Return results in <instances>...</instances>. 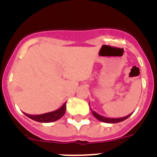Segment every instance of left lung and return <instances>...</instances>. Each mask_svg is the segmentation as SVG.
<instances>
[{
	"mask_svg": "<svg viewBox=\"0 0 157 157\" xmlns=\"http://www.w3.org/2000/svg\"><path fill=\"white\" fill-rule=\"evenodd\" d=\"M91 111L92 113V114L94 115V117H95L96 119H98V121H101V122H104V123H108V124H115V123H119L121 122V121H124V120L128 119V117L131 115L129 114V115L126 116V117H121V118H108V117H103V116L99 115L98 113L92 110L91 109Z\"/></svg>",
	"mask_w": 157,
	"mask_h": 157,
	"instance_id": "8db88e82",
	"label": "left lung"
}]
</instances>
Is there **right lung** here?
Listing matches in <instances>:
<instances>
[{"label":"right lung","instance_id":"obj_1","mask_svg":"<svg viewBox=\"0 0 157 157\" xmlns=\"http://www.w3.org/2000/svg\"><path fill=\"white\" fill-rule=\"evenodd\" d=\"M66 102L64 103L63 105L57 110L52 111L50 113H46L44 114H39V115H29V114L25 113L24 114L28 117L30 119L33 120L35 121L40 123H50L54 122V121H58L63 117L66 113Z\"/></svg>","mask_w":157,"mask_h":157}]
</instances>
